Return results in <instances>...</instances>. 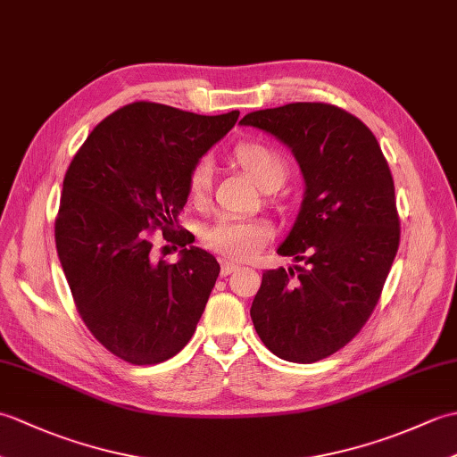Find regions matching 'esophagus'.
I'll list each match as a JSON object with an SVG mask.
<instances>
[{"mask_svg": "<svg viewBox=\"0 0 457 457\" xmlns=\"http://www.w3.org/2000/svg\"><path fill=\"white\" fill-rule=\"evenodd\" d=\"M236 269H237V265L234 263V261H226V259H221V277H228V275H231V273H234Z\"/></svg>", "mask_w": 457, "mask_h": 457, "instance_id": "obj_1", "label": "esophagus"}]
</instances>
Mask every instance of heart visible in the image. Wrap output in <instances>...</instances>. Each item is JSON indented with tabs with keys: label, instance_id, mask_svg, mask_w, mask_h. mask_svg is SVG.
I'll return each mask as SVG.
<instances>
[{
	"label": "heart",
	"instance_id": "heart-1",
	"mask_svg": "<svg viewBox=\"0 0 457 457\" xmlns=\"http://www.w3.org/2000/svg\"><path fill=\"white\" fill-rule=\"evenodd\" d=\"M234 159L244 169L257 187L263 190H275L285 182L288 167L283 154L265 143L247 141L234 151ZM212 169L206 161H200L190 170L188 196L194 202H202L210 192ZM270 237V228L257 220H223L212 226L204 234V244L218 253L245 261L257 255Z\"/></svg>",
	"mask_w": 457,
	"mask_h": 457
}]
</instances>
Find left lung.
<instances>
[{
  "instance_id": "8db88e82",
  "label": "left lung",
  "mask_w": 457,
  "mask_h": 457,
  "mask_svg": "<svg viewBox=\"0 0 457 457\" xmlns=\"http://www.w3.org/2000/svg\"><path fill=\"white\" fill-rule=\"evenodd\" d=\"M293 151L304 200L277 251L296 263L265 270L251 320L270 352L314 363L359 334L399 249L395 182L367 125L336 105L296 102L247 113Z\"/></svg>"
}]
</instances>
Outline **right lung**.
Returning <instances> with one entry per match:
<instances>
[{
  "instance_id": "1",
  "label": "right lung",
  "mask_w": 457,
  "mask_h": 457,
  "mask_svg": "<svg viewBox=\"0 0 457 457\" xmlns=\"http://www.w3.org/2000/svg\"><path fill=\"white\" fill-rule=\"evenodd\" d=\"M237 118L133 102L96 125L64 174L58 259L84 324L123 361H167L196 329L220 265L179 213L190 170ZM157 228L183 247L177 264L154 255Z\"/></svg>"
}]
</instances>
